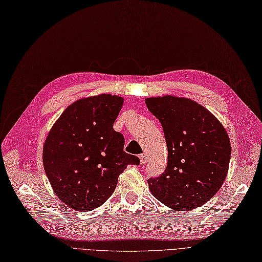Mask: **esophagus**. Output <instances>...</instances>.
Segmentation results:
<instances>
[{"mask_svg": "<svg viewBox=\"0 0 262 262\" xmlns=\"http://www.w3.org/2000/svg\"><path fill=\"white\" fill-rule=\"evenodd\" d=\"M140 160H141V164H142V165H145V164H146V161H147L146 155H145V154H142V155H140Z\"/></svg>", "mask_w": 262, "mask_h": 262, "instance_id": "esophagus-1", "label": "esophagus"}]
</instances>
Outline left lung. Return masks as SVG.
Masks as SVG:
<instances>
[{
    "label": "left lung",
    "mask_w": 262,
    "mask_h": 262,
    "mask_svg": "<svg viewBox=\"0 0 262 262\" xmlns=\"http://www.w3.org/2000/svg\"><path fill=\"white\" fill-rule=\"evenodd\" d=\"M164 129L168 148L165 172L147 180L151 194L174 210H192L214 196L229 170L231 143L221 122L185 97L145 100Z\"/></svg>",
    "instance_id": "1"
}]
</instances>
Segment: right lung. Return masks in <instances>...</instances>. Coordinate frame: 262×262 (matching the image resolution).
Returning <instances> with one entry per match:
<instances>
[{
	"label": "right lung",
	"instance_id": "right-lung-1",
	"mask_svg": "<svg viewBox=\"0 0 262 262\" xmlns=\"http://www.w3.org/2000/svg\"><path fill=\"white\" fill-rule=\"evenodd\" d=\"M122 104V97L112 94L81 98L66 108L45 140V173L70 208L84 212L102 206L127 166L140 164L123 150V135L113 128Z\"/></svg>",
	"mask_w": 262,
	"mask_h": 262
}]
</instances>
